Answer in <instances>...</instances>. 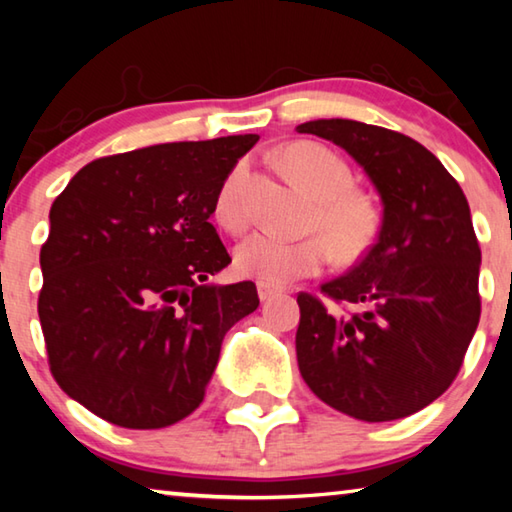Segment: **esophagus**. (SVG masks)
Segmentation results:
<instances>
[{"instance_id":"1","label":"esophagus","mask_w":512,"mask_h":512,"mask_svg":"<svg viewBox=\"0 0 512 512\" xmlns=\"http://www.w3.org/2000/svg\"><path fill=\"white\" fill-rule=\"evenodd\" d=\"M257 293H259V300H271L275 296H280L282 289L273 287V284H266V282H257Z\"/></svg>"}]
</instances>
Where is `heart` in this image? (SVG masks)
<instances>
[{
	"mask_svg": "<svg viewBox=\"0 0 512 512\" xmlns=\"http://www.w3.org/2000/svg\"><path fill=\"white\" fill-rule=\"evenodd\" d=\"M282 164L289 176L311 198H316L311 230L320 232L326 239L314 235L289 241L271 232H253L235 248V271L266 284H287L323 271L332 257L330 243L345 262L366 253L377 237L379 212L370 196L352 187L350 164L339 153L316 142L287 146L282 153ZM241 180H244V167H237L223 180L214 201L216 221L228 230H239L246 223V210L239 194Z\"/></svg>",
	"mask_w": 512,
	"mask_h": 512,
	"instance_id": "obj_1",
	"label": "heart"
}]
</instances>
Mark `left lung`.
Listing matches in <instances>:
<instances>
[{
	"label": "left lung",
	"instance_id": "8db88e82",
	"mask_svg": "<svg viewBox=\"0 0 512 512\" xmlns=\"http://www.w3.org/2000/svg\"><path fill=\"white\" fill-rule=\"evenodd\" d=\"M298 133L348 151L384 205L372 248L320 287L332 305L298 296L300 375L352 418H406L452 386L479 325L470 205L443 162L402 133L352 119L307 121Z\"/></svg>",
	"mask_w": 512,
	"mask_h": 512
}]
</instances>
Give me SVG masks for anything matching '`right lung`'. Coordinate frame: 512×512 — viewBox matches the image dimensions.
Segmentation results:
<instances>
[{
  "label": "right lung",
  "mask_w": 512,
  "mask_h": 512,
  "mask_svg": "<svg viewBox=\"0 0 512 512\" xmlns=\"http://www.w3.org/2000/svg\"><path fill=\"white\" fill-rule=\"evenodd\" d=\"M259 135L99 158L69 180L40 250L38 316L63 391L126 429H162L203 402L253 282L210 284L232 259L216 194Z\"/></svg>",
  "instance_id": "1"
}]
</instances>
